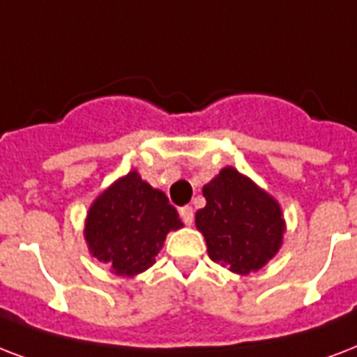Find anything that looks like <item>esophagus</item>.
Returning <instances> with one entry per match:
<instances>
[{"instance_id": "obj_1", "label": "esophagus", "mask_w": 357, "mask_h": 357, "mask_svg": "<svg viewBox=\"0 0 357 357\" xmlns=\"http://www.w3.org/2000/svg\"><path fill=\"white\" fill-rule=\"evenodd\" d=\"M179 217H181V221L185 225H190L192 219H195V213H192V208L190 206H183V208H179Z\"/></svg>"}]
</instances>
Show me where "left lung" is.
<instances>
[{
  "instance_id": "1",
  "label": "left lung",
  "mask_w": 357,
  "mask_h": 357,
  "mask_svg": "<svg viewBox=\"0 0 357 357\" xmlns=\"http://www.w3.org/2000/svg\"><path fill=\"white\" fill-rule=\"evenodd\" d=\"M206 206L197 211L208 255L234 273L258 271L282 245L284 219L281 206L236 168H222L204 185Z\"/></svg>"
}]
</instances>
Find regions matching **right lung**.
<instances>
[{"label":"right lung","instance_id":"obj_1","mask_svg":"<svg viewBox=\"0 0 357 357\" xmlns=\"http://www.w3.org/2000/svg\"><path fill=\"white\" fill-rule=\"evenodd\" d=\"M183 227L167 195L132 170L91 204L84 228L89 252L116 275L132 277L155 264L170 230Z\"/></svg>","mask_w":357,"mask_h":357}]
</instances>
